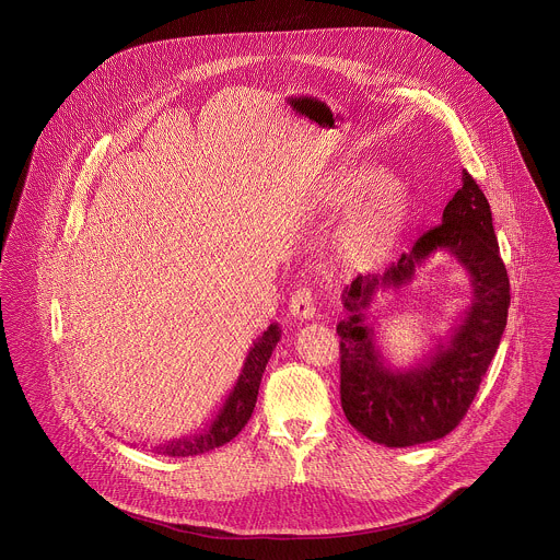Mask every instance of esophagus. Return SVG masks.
<instances>
[{"mask_svg": "<svg viewBox=\"0 0 560 560\" xmlns=\"http://www.w3.org/2000/svg\"><path fill=\"white\" fill-rule=\"evenodd\" d=\"M290 314L299 320H312L316 316V305H314V292L310 288H301L292 294L290 301Z\"/></svg>", "mask_w": 560, "mask_h": 560, "instance_id": "esophagus-1", "label": "esophagus"}]
</instances>
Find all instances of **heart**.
Instances as JSON below:
<instances>
[{
	"mask_svg": "<svg viewBox=\"0 0 560 560\" xmlns=\"http://www.w3.org/2000/svg\"><path fill=\"white\" fill-rule=\"evenodd\" d=\"M370 185L373 188L339 229L343 255L359 264L383 259L396 244L409 219L411 197L407 184L394 175L378 177L370 166H354L336 175L323 192L327 203L343 208L354 203Z\"/></svg>",
	"mask_w": 560,
	"mask_h": 560,
	"instance_id": "b5f03b06",
	"label": "heart"
}]
</instances>
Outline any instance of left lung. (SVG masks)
Instances as JSON below:
<instances>
[{
  "instance_id": "obj_1",
  "label": "left lung",
  "mask_w": 560,
  "mask_h": 560,
  "mask_svg": "<svg viewBox=\"0 0 560 560\" xmlns=\"http://www.w3.org/2000/svg\"><path fill=\"white\" fill-rule=\"evenodd\" d=\"M463 186L447 201L442 223L418 237L383 275H357L341 292L348 318L337 325L339 396L346 420L370 442L407 447L435 442L467 413L500 346L511 285L489 201L463 171ZM452 254L472 279L475 299L446 345L409 371L386 365L364 312L378 289L406 284L435 252Z\"/></svg>"
}]
</instances>
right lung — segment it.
Instances as JSON below:
<instances>
[{"label": "right lung", "instance_id": "right-lung-1", "mask_svg": "<svg viewBox=\"0 0 560 560\" xmlns=\"http://www.w3.org/2000/svg\"><path fill=\"white\" fill-rule=\"evenodd\" d=\"M279 339H281L279 325H270L261 336L257 337V341H253L233 389L229 392L219 416L208 424V429L190 438L160 444L155 446V452L164 456H195L231 442L246 427L255 409L261 374Z\"/></svg>", "mask_w": 560, "mask_h": 560}]
</instances>
